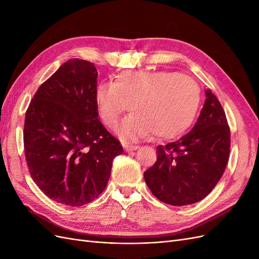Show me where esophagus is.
Instances as JSON below:
<instances>
[{
	"label": "esophagus",
	"mask_w": 259,
	"mask_h": 259,
	"mask_svg": "<svg viewBox=\"0 0 259 259\" xmlns=\"http://www.w3.org/2000/svg\"><path fill=\"white\" fill-rule=\"evenodd\" d=\"M123 147H124V149H125V151L137 150V149L139 148V146H137V145H131V144H127V143L123 144Z\"/></svg>",
	"instance_id": "obj_1"
}]
</instances>
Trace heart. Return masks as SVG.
<instances>
[{
  "label": "heart",
  "mask_w": 259,
  "mask_h": 259,
  "mask_svg": "<svg viewBox=\"0 0 259 259\" xmlns=\"http://www.w3.org/2000/svg\"><path fill=\"white\" fill-rule=\"evenodd\" d=\"M200 99L192 77L169 71H124L95 90L98 112L108 127L116 130L130 109L134 112L122 130L130 138L182 135L194 121Z\"/></svg>",
  "instance_id": "b5f03b06"
}]
</instances>
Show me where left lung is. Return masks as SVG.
<instances>
[{"label":"left lung","mask_w":259,"mask_h":259,"mask_svg":"<svg viewBox=\"0 0 259 259\" xmlns=\"http://www.w3.org/2000/svg\"><path fill=\"white\" fill-rule=\"evenodd\" d=\"M206 99L193 128L177 142L156 147V162L144 177L156 199L189 205L204 199L222 178L230 153V128L217 97Z\"/></svg>","instance_id":"obj_1"}]
</instances>
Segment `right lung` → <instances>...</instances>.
<instances>
[{"instance_id":"add662e5","label":"right lung","mask_w":259,"mask_h":259,"mask_svg":"<svg viewBox=\"0 0 259 259\" xmlns=\"http://www.w3.org/2000/svg\"><path fill=\"white\" fill-rule=\"evenodd\" d=\"M97 75L92 62L68 60L38 88L26 112L29 173L45 195L69 206L98 198L123 152L98 119Z\"/></svg>"}]
</instances>
